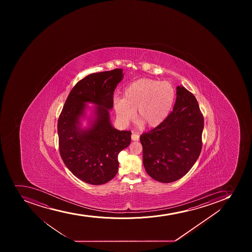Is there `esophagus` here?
Returning <instances> with one entry per match:
<instances>
[{"label":"esophagus","instance_id":"obj_1","mask_svg":"<svg viewBox=\"0 0 252 252\" xmlns=\"http://www.w3.org/2000/svg\"><path fill=\"white\" fill-rule=\"evenodd\" d=\"M131 139L132 140H139L140 139V135H137V134H135V133H132V135H131Z\"/></svg>","mask_w":252,"mask_h":252}]
</instances>
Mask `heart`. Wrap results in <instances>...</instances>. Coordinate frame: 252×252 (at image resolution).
<instances>
[{
	"label": "heart",
	"instance_id": "1",
	"mask_svg": "<svg viewBox=\"0 0 252 252\" xmlns=\"http://www.w3.org/2000/svg\"><path fill=\"white\" fill-rule=\"evenodd\" d=\"M175 98L176 90L168 81L140 79L125 89L122 99L115 98V112L122 124H127L136 111L138 120L155 127L169 115Z\"/></svg>",
	"mask_w": 252,
	"mask_h": 252
}]
</instances>
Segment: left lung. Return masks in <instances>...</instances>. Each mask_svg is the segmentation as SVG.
Listing matches in <instances>:
<instances>
[{"label": "left lung", "mask_w": 252, "mask_h": 252, "mask_svg": "<svg viewBox=\"0 0 252 252\" xmlns=\"http://www.w3.org/2000/svg\"><path fill=\"white\" fill-rule=\"evenodd\" d=\"M203 129L204 117L194 95L178 86L172 112L155 129L140 135L148 174L162 183L187 174L201 152Z\"/></svg>", "instance_id": "8db88e82"}]
</instances>
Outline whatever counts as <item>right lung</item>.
<instances>
[{"label": "right lung", "instance_id": "right-lung-1", "mask_svg": "<svg viewBox=\"0 0 252 252\" xmlns=\"http://www.w3.org/2000/svg\"><path fill=\"white\" fill-rule=\"evenodd\" d=\"M123 78L122 69L94 73L73 87L58 122L59 152L75 177L91 185H102L116 176L118 155L131 140L130 130H116L110 122L113 93ZM92 102L95 120L87 130L80 128L85 102Z\"/></svg>", "mask_w": 252, "mask_h": 252}]
</instances>
